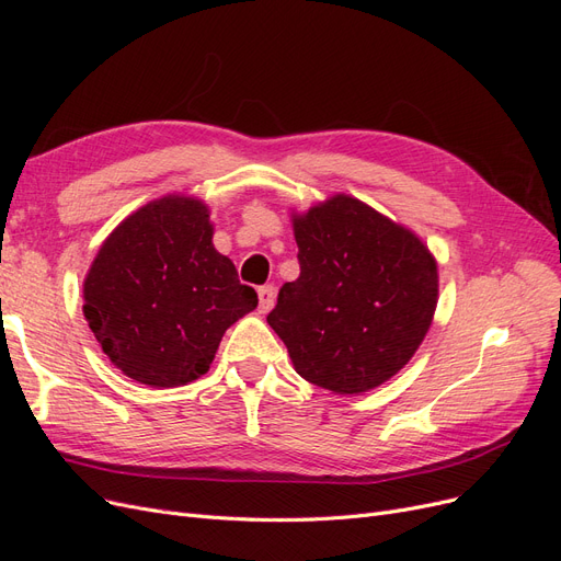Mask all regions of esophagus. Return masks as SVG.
<instances>
[{"mask_svg": "<svg viewBox=\"0 0 561 561\" xmlns=\"http://www.w3.org/2000/svg\"><path fill=\"white\" fill-rule=\"evenodd\" d=\"M257 295H260V311L262 313L274 309V304H276V287L274 285H262Z\"/></svg>", "mask_w": 561, "mask_h": 561, "instance_id": "esophagus-1", "label": "esophagus"}]
</instances>
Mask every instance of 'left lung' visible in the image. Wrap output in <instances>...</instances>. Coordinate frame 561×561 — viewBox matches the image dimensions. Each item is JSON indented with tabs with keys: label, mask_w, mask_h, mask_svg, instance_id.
Here are the masks:
<instances>
[{
	"label": "left lung",
	"mask_w": 561,
	"mask_h": 561,
	"mask_svg": "<svg viewBox=\"0 0 561 561\" xmlns=\"http://www.w3.org/2000/svg\"><path fill=\"white\" fill-rule=\"evenodd\" d=\"M299 278L266 322L297 375L339 396L377 388L412 360L437 307V264L416 233L336 194L293 215Z\"/></svg>",
	"instance_id": "1"
}]
</instances>
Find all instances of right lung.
<instances>
[{"instance_id":"1","label":"right lung","mask_w":561,"mask_h":561,"mask_svg":"<svg viewBox=\"0 0 561 561\" xmlns=\"http://www.w3.org/2000/svg\"><path fill=\"white\" fill-rule=\"evenodd\" d=\"M257 293L213 245L208 206L171 194L128 215L83 280V316L107 358L151 388L206 375Z\"/></svg>"}]
</instances>
